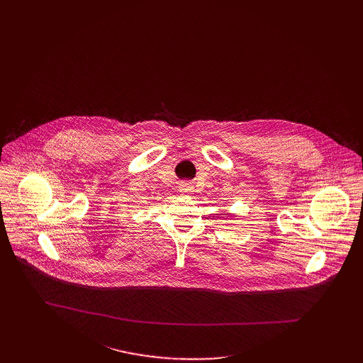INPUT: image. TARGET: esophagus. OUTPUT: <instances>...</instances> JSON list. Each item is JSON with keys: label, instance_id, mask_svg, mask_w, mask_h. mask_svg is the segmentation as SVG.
<instances>
[{"label": "esophagus", "instance_id": "esophagus-1", "mask_svg": "<svg viewBox=\"0 0 363 363\" xmlns=\"http://www.w3.org/2000/svg\"><path fill=\"white\" fill-rule=\"evenodd\" d=\"M179 191L183 193V194H187V193H191V191H193V187L186 183V184H182V186L179 187Z\"/></svg>", "mask_w": 363, "mask_h": 363}]
</instances>
